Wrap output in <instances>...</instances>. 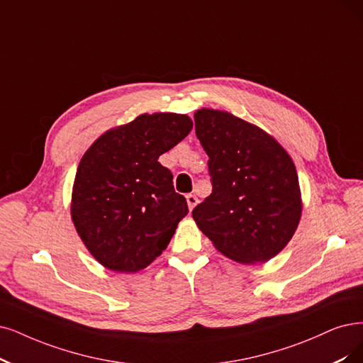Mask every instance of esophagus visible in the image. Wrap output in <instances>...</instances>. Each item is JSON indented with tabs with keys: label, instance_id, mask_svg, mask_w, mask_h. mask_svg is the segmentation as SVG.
Returning <instances> with one entry per match:
<instances>
[{
	"label": "esophagus",
	"instance_id": "1",
	"mask_svg": "<svg viewBox=\"0 0 363 363\" xmlns=\"http://www.w3.org/2000/svg\"><path fill=\"white\" fill-rule=\"evenodd\" d=\"M197 202H199V200H197V197H196L194 194H189V196H186V203H189L190 211L197 205Z\"/></svg>",
	"mask_w": 363,
	"mask_h": 363
}]
</instances>
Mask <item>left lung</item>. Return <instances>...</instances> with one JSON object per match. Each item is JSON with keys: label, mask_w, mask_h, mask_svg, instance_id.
I'll return each mask as SVG.
<instances>
[{"label": "left lung", "mask_w": 363, "mask_h": 363, "mask_svg": "<svg viewBox=\"0 0 363 363\" xmlns=\"http://www.w3.org/2000/svg\"><path fill=\"white\" fill-rule=\"evenodd\" d=\"M194 123L212 182V193L193 209L199 229L235 262L275 257L302 212L293 160L266 131L229 112L200 109Z\"/></svg>", "instance_id": "left-lung-1"}]
</instances>
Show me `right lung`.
<instances>
[{"label":"right lung","instance_id":"right-lung-1","mask_svg":"<svg viewBox=\"0 0 363 363\" xmlns=\"http://www.w3.org/2000/svg\"><path fill=\"white\" fill-rule=\"evenodd\" d=\"M190 116L143 113L94 142L76 172L72 218L99 263L138 272L166 250L189 213L158 157L189 136Z\"/></svg>","mask_w":363,"mask_h":363}]
</instances>
